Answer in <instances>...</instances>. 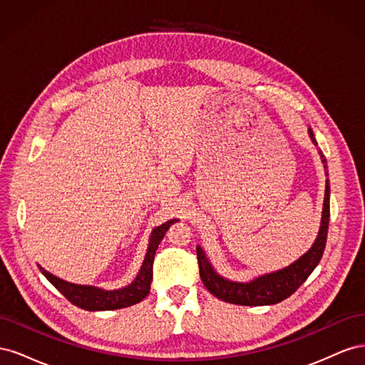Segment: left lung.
<instances>
[{
	"label": "left lung",
	"instance_id": "1",
	"mask_svg": "<svg viewBox=\"0 0 365 365\" xmlns=\"http://www.w3.org/2000/svg\"><path fill=\"white\" fill-rule=\"evenodd\" d=\"M309 135H311L312 141L317 145L314 132L311 129H309ZM319 157H322L324 168L327 169L326 158L322 150H319ZM329 197H330V185H329V180H326L322 227H319V233L317 236V240L312 245V248L297 262L289 264L288 268L272 272V274H267L263 275V277H259L250 283H236V282H230L220 277V275H217L212 268V264H210L201 247H197L196 254H197V263H200V275H201L202 283L205 284V288L210 291V294H213L215 297L220 298V300H224L227 303L242 304V306L275 304V303L283 302L284 298L291 297L306 282V279L312 274V271L315 269V267L323 257L326 242H327V228H329V216H330Z\"/></svg>",
	"mask_w": 365,
	"mask_h": 365
}]
</instances>
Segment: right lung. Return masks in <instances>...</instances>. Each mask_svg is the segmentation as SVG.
Returning a JSON list of instances; mask_svg holds the SVG:
<instances>
[{"mask_svg":"<svg viewBox=\"0 0 365 365\" xmlns=\"http://www.w3.org/2000/svg\"><path fill=\"white\" fill-rule=\"evenodd\" d=\"M173 222H176V219H172L169 222H165L152 231L146 257H145V262H143V267L137 275V279L123 289L103 291V289L94 288V286L73 284L54 277L53 274L47 272L41 267L39 269L43 275H46L47 280L54 286V288L67 298L68 302H71L77 307L85 309V311H113V309H121V307L137 304L149 294L155 251L160 245V242L163 240L165 231L169 230V227Z\"/></svg>","mask_w":365,"mask_h":365,"instance_id":"obj_1","label":"right lung"}]
</instances>
